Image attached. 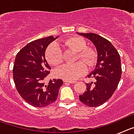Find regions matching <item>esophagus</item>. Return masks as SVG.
<instances>
[{"mask_svg": "<svg viewBox=\"0 0 134 134\" xmlns=\"http://www.w3.org/2000/svg\"><path fill=\"white\" fill-rule=\"evenodd\" d=\"M64 83H68V84H74L75 83L74 81H68V80H64Z\"/></svg>", "mask_w": 134, "mask_h": 134, "instance_id": "obj_1", "label": "esophagus"}]
</instances>
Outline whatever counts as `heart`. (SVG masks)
I'll return each instance as SVG.
<instances>
[{"label": "heart", "instance_id": "1", "mask_svg": "<svg viewBox=\"0 0 134 134\" xmlns=\"http://www.w3.org/2000/svg\"><path fill=\"white\" fill-rule=\"evenodd\" d=\"M60 46L72 48L78 52L77 60L80 59L85 61L88 66H92L95 63L96 54L94 51L91 48H86V41L80 37L74 36L49 45L46 50V56L50 64L56 66L62 63L63 60ZM84 63L78 62L74 64H65L57 68L54 71V74L55 76L64 80H75L86 73L87 67Z\"/></svg>", "mask_w": 134, "mask_h": 134}]
</instances>
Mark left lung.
Returning <instances> with one entry per match:
<instances>
[{"label": "left lung", "instance_id": "left-lung-1", "mask_svg": "<svg viewBox=\"0 0 134 134\" xmlns=\"http://www.w3.org/2000/svg\"><path fill=\"white\" fill-rule=\"evenodd\" d=\"M77 34L93 42L97 52L95 69L88 75L95 82L86 83V91L79 99L88 107L100 106L113 95L121 76L120 55L113 44L105 38L93 33Z\"/></svg>", "mask_w": 134, "mask_h": 134}]
</instances>
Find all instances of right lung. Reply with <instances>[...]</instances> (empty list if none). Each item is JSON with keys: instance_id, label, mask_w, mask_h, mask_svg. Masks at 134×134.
<instances>
[{"instance_id": "add662e5", "label": "right lung", "mask_w": 134, "mask_h": 134, "mask_svg": "<svg viewBox=\"0 0 134 134\" xmlns=\"http://www.w3.org/2000/svg\"><path fill=\"white\" fill-rule=\"evenodd\" d=\"M55 39L49 36L31 41L15 57L13 70L15 86L23 100L34 107H47L53 103L63 84L62 79L44 82L51 70L45 53L48 45Z\"/></svg>"}]
</instances>
